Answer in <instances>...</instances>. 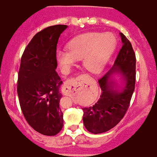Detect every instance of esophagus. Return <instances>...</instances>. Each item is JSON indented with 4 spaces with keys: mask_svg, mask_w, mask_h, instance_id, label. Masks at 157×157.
Segmentation results:
<instances>
[{
    "mask_svg": "<svg viewBox=\"0 0 157 157\" xmlns=\"http://www.w3.org/2000/svg\"><path fill=\"white\" fill-rule=\"evenodd\" d=\"M83 76H79L77 78H72L67 80L63 84V86L62 88V92L64 95H72L77 88L81 85V83L83 80Z\"/></svg>",
    "mask_w": 157,
    "mask_h": 157,
    "instance_id": "1",
    "label": "esophagus"
}]
</instances>
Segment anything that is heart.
<instances>
[{"label":"heart","mask_w":157,"mask_h":157,"mask_svg":"<svg viewBox=\"0 0 157 157\" xmlns=\"http://www.w3.org/2000/svg\"><path fill=\"white\" fill-rule=\"evenodd\" d=\"M117 45L111 32H87L75 37L67 43V50L56 51L57 62L63 72H68L76 60L82 59L88 72L98 74L104 69Z\"/></svg>","instance_id":"obj_1"}]
</instances>
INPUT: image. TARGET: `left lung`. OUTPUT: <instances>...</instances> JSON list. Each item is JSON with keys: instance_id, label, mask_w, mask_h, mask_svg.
I'll use <instances>...</instances> for the list:
<instances>
[{"instance_id": "obj_1", "label": "left lung", "mask_w": 157, "mask_h": 157, "mask_svg": "<svg viewBox=\"0 0 157 157\" xmlns=\"http://www.w3.org/2000/svg\"><path fill=\"white\" fill-rule=\"evenodd\" d=\"M122 48L114 66L98 81L101 94L94 105L82 108L83 122L85 128L93 134L108 132L124 117L130 105L136 85V54L132 43L123 33H120ZM118 73L124 81V86L119 88L113 75Z\"/></svg>"}]
</instances>
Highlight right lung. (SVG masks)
Returning <instances> with one entry per match:
<instances>
[{
    "label": "right lung",
    "mask_w": 157,
    "mask_h": 157,
    "mask_svg": "<svg viewBox=\"0 0 157 157\" xmlns=\"http://www.w3.org/2000/svg\"><path fill=\"white\" fill-rule=\"evenodd\" d=\"M67 25H56L37 33L21 59L17 95L28 124L44 136H56L63 125L59 101L63 84L56 69V47Z\"/></svg>",
    "instance_id": "1"
}]
</instances>
